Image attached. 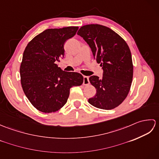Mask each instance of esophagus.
<instances>
[{"label":"esophagus","instance_id":"34e87169","mask_svg":"<svg viewBox=\"0 0 159 159\" xmlns=\"http://www.w3.org/2000/svg\"><path fill=\"white\" fill-rule=\"evenodd\" d=\"M89 77L88 76H83V85H89Z\"/></svg>","mask_w":159,"mask_h":159}]
</instances>
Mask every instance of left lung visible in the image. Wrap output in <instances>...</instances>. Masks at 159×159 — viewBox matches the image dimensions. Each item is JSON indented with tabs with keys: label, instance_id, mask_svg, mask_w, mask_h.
Masks as SVG:
<instances>
[{
	"label": "left lung",
	"instance_id": "1",
	"mask_svg": "<svg viewBox=\"0 0 159 159\" xmlns=\"http://www.w3.org/2000/svg\"><path fill=\"white\" fill-rule=\"evenodd\" d=\"M77 34L88 43L93 59L102 67L103 76L89 77L96 93L88 100L101 109L111 110L122 103L130 89L133 64L129 47L125 40L112 29L100 25H87Z\"/></svg>",
	"mask_w": 159,
	"mask_h": 159
}]
</instances>
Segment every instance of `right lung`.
Returning a JSON list of instances; mask_svg holds the SVG:
<instances>
[{
  "instance_id": "1",
  "label": "right lung",
  "mask_w": 159,
  "mask_h": 159,
  "mask_svg": "<svg viewBox=\"0 0 159 159\" xmlns=\"http://www.w3.org/2000/svg\"><path fill=\"white\" fill-rule=\"evenodd\" d=\"M78 29V26L46 29L30 41L24 51L20 67L22 89L32 105L41 112L61 109L71 87L83 83L81 74L65 72L56 64L64 57L66 42Z\"/></svg>"
}]
</instances>
